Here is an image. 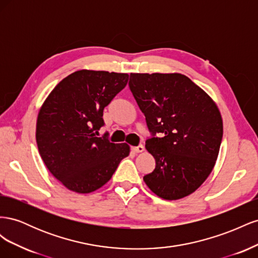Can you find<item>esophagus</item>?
<instances>
[{"label": "esophagus", "instance_id": "esophagus-1", "mask_svg": "<svg viewBox=\"0 0 258 258\" xmlns=\"http://www.w3.org/2000/svg\"><path fill=\"white\" fill-rule=\"evenodd\" d=\"M132 151H134L135 153H142L144 152V146L143 145H139V146H134L131 148Z\"/></svg>", "mask_w": 258, "mask_h": 258}]
</instances>
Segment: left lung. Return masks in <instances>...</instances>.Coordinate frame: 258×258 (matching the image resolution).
<instances>
[{"label":"left lung","instance_id":"1","mask_svg":"<svg viewBox=\"0 0 258 258\" xmlns=\"http://www.w3.org/2000/svg\"><path fill=\"white\" fill-rule=\"evenodd\" d=\"M129 87L153 135L145 148L156 167L144 175L145 184L166 200L188 196L212 172L220 152L223 119L216 103L179 73H131Z\"/></svg>","mask_w":258,"mask_h":258}]
</instances>
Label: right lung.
<instances>
[{
    "label": "right lung",
    "instance_id": "1",
    "mask_svg": "<svg viewBox=\"0 0 258 258\" xmlns=\"http://www.w3.org/2000/svg\"><path fill=\"white\" fill-rule=\"evenodd\" d=\"M127 73L80 70L46 98L36 120V143L49 172L68 189L89 194L110 181L130 153L126 143L96 137L103 110L128 83Z\"/></svg>",
    "mask_w": 258,
    "mask_h": 258
}]
</instances>
